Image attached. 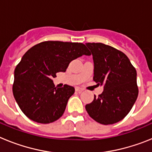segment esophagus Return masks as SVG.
I'll return each mask as SVG.
<instances>
[{"label":"esophagus","instance_id":"esophagus-1","mask_svg":"<svg viewBox=\"0 0 152 152\" xmlns=\"http://www.w3.org/2000/svg\"><path fill=\"white\" fill-rule=\"evenodd\" d=\"M75 91H77V92H81V91H84V89L81 88H79V87H77V88H75Z\"/></svg>","mask_w":152,"mask_h":152}]
</instances>
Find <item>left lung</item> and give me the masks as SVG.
Returning a JSON list of instances; mask_svg holds the SVG:
<instances>
[{
  "instance_id": "8db88e82",
  "label": "left lung",
  "mask_w": 152,
  "mask_h": 152,
  "mask_svg": "<svg viewBox=\"0 0 152 152\" xmlns=\"http://www.w3.org/2000/svg\"><path fill=\"white\" fill-rule=\"evenodd\" d=\"M94 60V80L103 91L85 109L100 124H113L131 110L138 97L136 70L121 51L103 43H86Z\"/></svg>"
}]
</instances>
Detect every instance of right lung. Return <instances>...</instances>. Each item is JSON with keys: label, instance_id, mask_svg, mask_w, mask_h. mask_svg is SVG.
Wrapping results in <instances>:
<instances>
[{"label": "right lung", "instance_id": "right-lung-1", "mask_svg": "<svg viewBox=\"0 0 152 152\" xmlns=\"http://www.w3.org/2000/svg\"><path fill=\"white\" fill-rule=\"evenodd\" d=\"M83 55H91L84 44L59 41L42 42L24 54L14 71L13 94L29 119L46 124L62 116L75 88H55L52 78Z\"/></svg>", "mask_w": 152, "mask_h": 152}]
</instances>
